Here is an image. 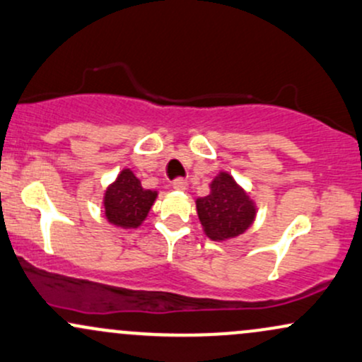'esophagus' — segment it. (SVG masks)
Masks as SVG:
<instances>
[{"mask_svg":"<svg viewBox=\"0 0 362 362\" xmlns=\"http://www.w3.org/2000/svg\"><path fill=\"white\" fill-rule=\"evenodd\" d=\"M172 187L175 190H185L187 189V182L184 180V178H175V180L172 182Z\"/></svg>","mask_w":362,"mask_h":362,"instance_id":"34e87169","label":"esophagus"}]
</instances>
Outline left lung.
<instances>
[{
  "instance_id": "8db88e82",
  "label": "left lung",
  "mask_w": 362,
  "mask_h": 362,
  "mask_svg": "<svg viewBox=\"0 0 362 362\" xmlns=\"http://www.w3.org/2000/svg\"><path fill=\"white\" fill-rule=\"evenodd\" d=\"M202 231L213 242H228L243 235L257 218V202L233 175L219 172L209 184V194L195 199Z\"/></svg>"
}]
</instances>
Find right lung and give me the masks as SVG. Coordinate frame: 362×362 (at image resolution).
Listing matches in <instances>:
<instances>
[{"mask_svg":"<svg viewBox=\"0 0 362 362\" xmlns=\"http://www.w3.org/2000/svg\"><path fill=\"white\" fill-rule=\"evenodd\" d=\"M158 190L144 189L131 168H122L115 180L103 190L105 219L120 230H136L148 218Z\"/></svg>","mask_w":362,"mask_h":362,"instance_id":"add662e5","label":"right lung"}]
</instances>
